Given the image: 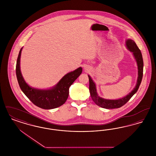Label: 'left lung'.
<instances>
[{
    "instance_id": "left-lung-1",
    "label": "left lung",
    "mask_w": 156,
    "mask_h": 156,
    "mask_svg": "<svg viewBox=\"0 0 156 156\" xmlns=\"http://www.w3.org/2000/svg\"><path fill=\"white\" fill-rule=\"evenodd\" d=\"M126 45L127 48L130 52H133L134 58L137 62L138 68V77L136 85L128 95H127L126 96L122 98L118 99H106L99 97V95L97 94L96 85L92 80L91 77L88 75L89 92L90 96L94 102L97 104V105L101 108L105 109H115L122 107L130 100V99L133 97L134 94H136L141 83L143 73V60L141 51L140 49L138 48L136 43L131 39H128L126 40Z\"/></svg>"
}]
</instances>
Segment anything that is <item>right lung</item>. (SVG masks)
<instances>
[{"instance_id": "1", "label": "right lung", "mask_w": 156, "mask_h": 156, "mask_svg": "<svg viewBox=\"0 0 156 156\" xmlns=\"http://www.w3.org/2000/svg\"><path fill=\"white\" fill-rule=\"evenodd\" d=\"M20 49L16 63V76L23 92L32 103L44 109H51L58 108L64 104L69 95V88L81 75V67L65 75L55 86L50 89H40L32 88L24 81L20 71V62L22 51Z\"/></svg>"}]
</instances>
